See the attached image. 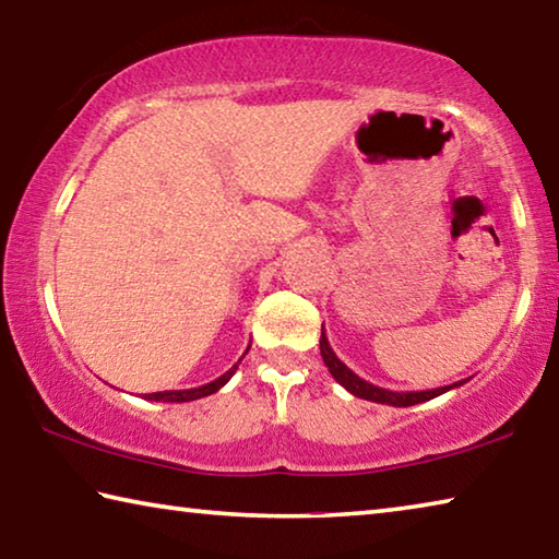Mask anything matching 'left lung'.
<instances>
[{"mask_svg": "<svg viewBox=\"0 0 559 559\" xmlns=\"http://www.w3.org/2000/svg\"><path fill=\"white\" fill-rule=\"evenodd\" d=\"M320 354H322V361L324 367L330 369L332 379L337 381L340 385H344L352 395H357V399L364 401H373V403H383V405H393V408H408V405H418L425 403L430 399H438V395L448 393L456 385L466 383L464 381H456L452 385H440V389H432V391H389V389H381V385H373L369 381H364L361 377H357L347 364L342 359H337V354L332 352L330 342H328V334H324V324H322V332H320Z\"/></svg>", "mask_w": 559, "mask_h": 559, "instance_id": "obj_1", "label": "left lung"}]
</instances>
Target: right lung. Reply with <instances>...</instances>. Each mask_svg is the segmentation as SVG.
Wrapping results in <instances>:
<instances>
[{
    "label": "right lung",
    "instance_id": "right-lung-1",
    "mask_svg": "<svg viewBox=\"0 0 559 559\" xmlns=\"http://www.w3.org/2000/svg\"><path fill=\"white\" fill-rule=\"evenodd\" d=\"M251 347V344H249ZM249 347H247V352H249ZM245 352V354H247ZM239 364H241V359L235 364V367H231L229 371H225L222 373L219 379H215V381H210V383H205V385H198V389H182V391H158V393H148L146 395V401H160V403H188V401H198V399H205V395H212V393H217L222 385H225L231 377H235V371L239 369Z\"/></svg>",
    "mask_w": 559,
    "mask_h": 559
}]
</instances>
